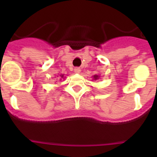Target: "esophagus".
I'll list each match as a JSON object with an SVG mask.
<instances>
[{
	"label": "esophagus",
	"instance_id": "obj_1",
	"mask_svg": "<svg viewBox=\"0 0 157 157\" xmlns=\"http://www.w3.org/2000/svg\"><path fill=\"white\" fill-rule=\"evenodd\" d=\"M74 70H75V73H78V74L81 72V69H80L79 67H75V68Z\"/></svg>",
	"mask_w": 157,
	"mask_h": 157
}]
</instances>
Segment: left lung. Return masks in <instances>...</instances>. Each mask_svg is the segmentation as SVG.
<instances>
[{"label":"left lung","instance_id":"left-lung-1","mask_svg":"<svg viewBox=\"0 0 157 157\" xmlns=\"http://www.w3.org/2000/svg\"><path fill=\"white\" fill-rule=\"evenodd\" d=\"M94 78H95V79H97V78H98V75H94Z\"/></svg>","mask_w":157,"mask_h":157}]
</instances>
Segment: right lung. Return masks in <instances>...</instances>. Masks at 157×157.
<instances>
[{
  "label": "right lung",
  "mask_w": 157,
  "mask_h": 157,
  "mask_svg": "<svg viewBox=\"0 0 157 157\" xmlns=\"http://www.w3.org/2000/svg\"><path fill=\"white\" fill-rule=\"evenodd\" d=\"M62 77H63V76H62Z\"/></svg>",
  "instance_id": "obj_1"
}]
</instances>
